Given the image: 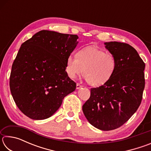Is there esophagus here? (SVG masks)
Wrapping results in <instances>:
<instances>
[{"label": "esophagus", "mask_w": 151, "mask_h": 151, "mask_svg": "<svg viewBox=\"0 0 151 151\" xmlns=\"http://www.w3.org/2000/svg\"><path fill=\"white\" fill-rule=\"evenodd\" d=\"M81 87H83V86H82L81 85H80L79 83L76 84V89H79V88H81Z\"/></svg>", "instance_id": "obj_1"}]
</instances>
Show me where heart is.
<instances>
[{"mask_svg":"<svg viewBox=\"0 0 151 151\" xmlns=\"http://www.w3.org/2000/svg\"><path fill=\"white\" fill-rule=\"evenodd\" d=\"M114 55L94 47H86L76 53V57L70 55L66 60V72L70 78L83 74L92 86L106 83L116 69Z\"/></svg>","mask_w":151,"mask_h":151,"instance_id":"heart-1","label":"heart"}]
</instances>
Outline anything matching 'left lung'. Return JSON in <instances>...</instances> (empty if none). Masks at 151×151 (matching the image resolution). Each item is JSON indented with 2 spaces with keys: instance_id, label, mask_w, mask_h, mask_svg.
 <instances>
[{
  "instance_id": "1",
  "label": "left lung",
  "mask_w": 151,
  "mask_h": 151,
  "mask_svg": "<svg viewBox=\"0 0 151 151\" xmlns=\"http://www.w3.org/2000/svg\"><path fill=\"white\" fill-rule=\"evenodd\" d=\"M104 45L116 58V69L106 83L91 89L83 111L93 126L111 131L124 124L141 103L145 64L129 44L114 41Z\"/></svg>"
}]
</instances>
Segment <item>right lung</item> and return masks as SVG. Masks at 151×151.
I'll use <instances>...</instances> for the list:
<instances>
[{
  "instance_id": "add662e5",
  "label": "right lung",
  "mask_w": 151,
  "mask_h": 151,
  "mask_svg": "<svg viewBox=\"0 0 151 151\" xmlns=\"http://www.w3.org/2000/svg\"><path fill=\"white\" fill-rule=\"evenodd\" d=\"M78 39L43 30L22 44L12 66L10 88L18 108L30 119L49 118L75 91L65 70Z\"/></svg>"
}]
</instances>
